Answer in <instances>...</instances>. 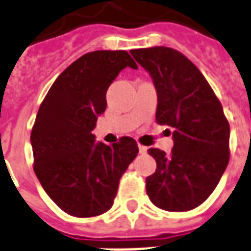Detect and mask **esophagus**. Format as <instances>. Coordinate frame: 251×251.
<instances>
[{
	"mask_svg": "<svg viewBox=\"0 0 251 251\" xmlns=\"http://www.w3.org/2000/svg\"><path fill=\"white\" fill-rule=\"evenodd\" d=\"M139 152H140L141 154L147 153V147H144V146H140V144H139Z\"/></svg>",
	"mask_w": 251,
	"mask_h": 251,
	"instance_id": "1",
	"label": "esophagus"
}]
</instances>
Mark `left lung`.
<instances>
[{
  "label": "left lung",
  "mask_w": 251,
  "mask_h": 251,
  "mask_svg": "<svg viewBox=\"0 0 251 251\" xmlns=\"http://www.w3.org/2000/svg\"><path fill=\"white\" fill-rule=\"evenodd\" d=\"M150 73L157 92L156 122L173 128L172 152L151 148L156 171L147 177V195L157 208L186 212L204 202L229 163L230 128L204 75L171 47L131 51Z\"/></svg>",
  "instance_id": "obj_1"
}]
</instances>
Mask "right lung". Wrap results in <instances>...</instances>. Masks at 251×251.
<instances>
[{"label": "right lung", "mask_w": 251, "mask_h": 251, "mask_svg": "<svg viewBox=\"0 0 251 251\" xmlns=\"http://www.w3.org/2000/svg\"><path fill=\"white\" fill-rule=\"evenodd\" d=\"M126 67L137 65L124 50L84 54L52 83L35 118L34 172L47 196L74 217H95L112 206L120 177L139 152L132 137L107 146L92 133L107 90Z\"/></svg>", "instance_id": "obj_1"}]
</instances>
